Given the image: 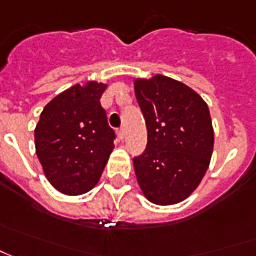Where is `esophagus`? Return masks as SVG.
<instances>
[{
    "instance_id": "obj_1",
    "label": "esophagus",
    "mask_w": 256,
    "mask_h": 256,
    "mask_svg": "<svg viewBox=\"0 0 256 256\" xmlns=\"http://www.w3.org/2000/svg\"><path fill=\"white\" fill-rule=\"evenodd\" d=\"M124 136H125V130L124 128H120V130H118V138H120V140H124Z\"/></svg>"
}]
</instances>
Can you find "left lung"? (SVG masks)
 Here are the masks:
<instances>
[{"instance_id": "1", "label": "left lung", "mask_w": 256, "mask_h": 256, "mask_svg": "<svg viewBox=\"0 0 256 256\" xmlns=\"http://www.w3.org/2000/svg\"><path fill=\"white\" fill-rule=\"evenodd\" d=\"M148 144L134 158V169L149 202L176 204L198 186L214 145L207 104L186 84L156 74L135 80Z\"/></svg>"}]
</instances>
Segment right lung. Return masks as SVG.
Listing matches in <instances>:
<instances>
[{"instance_id":"obj_1","label":"right lung","mask_w":256,"mask_h":256,"mask_svg":"<svg viewBox=\"0 0 256 256\" xmlns=\"http://www.w3.org/2000/svg\"><path fill=\"white\" fill-rule=\"evenodd\" d=\"M106 84H76L44 108L35 128L36 155L53 188L78 196L100 180L114 149L116 132L108 125L100 98Z\"/></svg>"}]
</instances>
